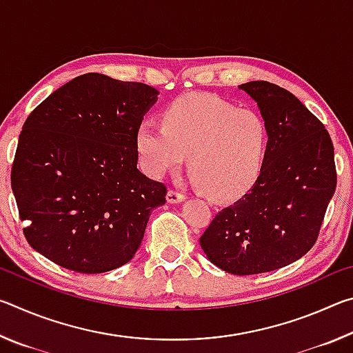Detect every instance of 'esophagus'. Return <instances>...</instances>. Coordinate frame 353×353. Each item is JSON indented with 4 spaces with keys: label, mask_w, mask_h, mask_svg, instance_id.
<instances>
[{
    "label": "esophagus",
    "mask_w": 353,
    "mask_h": 353,
    "mask_svg": "<svg viewBox=\"0 0 353 353\" xmlns=\"http://www.w3.org/2000/svg\"><path fill=\"white\" fill-rule=\"evenodd\" d=\"M183 199L185 196L181 193V191L168 190V193H166V201H168L170 204H179V202H182Z\"/></svg>",
    "instance_id": "obj_1"
}]
</instances>
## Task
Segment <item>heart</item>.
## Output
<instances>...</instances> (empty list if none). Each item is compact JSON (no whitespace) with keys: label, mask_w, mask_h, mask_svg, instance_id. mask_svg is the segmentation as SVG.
I'll use <instances>...</instances> for the list:
<instances>
[{"label":"heart","mask_w":353,"mask_h":353,"mask_svg":"<svg viewBox=\"0 0 353 353\" xmlns=\"http://www.w3.org/2000/svg\"><path fill=\"white\" fill-rule=\"evenodd\" d=\"M135 146L141 168L162 177L188 155V171L212 199L229 201L252 187L268 148V126L260 113L236 109L204 93L176 98L163 112V126L151 119L139 124Z\"/></svg>","instance_id":"b5f03b06"}]
</instances>
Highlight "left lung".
<instances>
[{
  "label": "left lung",
  "mask_w": 353,
  "mask_h": 353,
  "mask_svg": "<svg viewBox=\"0 0 353 353\" xmlns=\"http://www.w3.org/2000/svg\"><path fill=\"white\" fill-rule=\"evenodd\" d=\"M240 88L268 126L265 162L254 187L223 208L199 241L213 265L250 276L290 265L314 246L336 168L325 126L294 94L266 81Z\"/></svg>",
  "instance_id": "left-lung-1"
}]
</instances>
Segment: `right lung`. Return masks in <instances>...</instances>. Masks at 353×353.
<instances>
[{"instance_id": "right-lung-1", "label": "right lung", "mask_w": 353, "mask_h": 353, "mask_svg": "<svg viewBox=\"0 0 353 353\" xmlns=\"http://www.w3.org/2000/svg\"><path fill=\"white\" fill-rule=\"evenodd\" d=\"M159 92L99 73L74 77L31 112L10 182L28 243L82 274L126 265L166 187L137 168L135 132Z\"/></svg>"}]
</instances>
